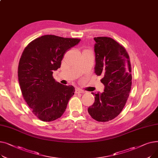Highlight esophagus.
I'll return each mask as SVG.
<instances>
[{
	"instance_id": "1",
	"label": "esophagus",
	"mask_w": 158,
	"mask_h": 158,
	"mask_svg": "<svg viewBox=\"0 0 158 158\" xmlns=\"http://www.w3.org/2000/svg\"><path fill=\"white\" fill-rule=\"evenodd\" d=\"M85 93V91L80 88H76V94H83Z\"/></svg>"
}]
</instances>
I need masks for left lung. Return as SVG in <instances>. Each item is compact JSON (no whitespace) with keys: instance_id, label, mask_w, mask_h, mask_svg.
<instances>
[{"instance_id":"obj_1","label":"left lung","mask_w":158,"mask_h":158,"mask_svg":"<svg viewBox=\"0 0 158 158\" xmlns=\"http://www.w3.org/2000/svg\"><path fill=\"white\" fill-rule=\"evenodd\" d=\"M95 73L103 76L104 92L94 94L95 102L88 107L92 118L108 122L121 113L125 106L132 85L131 64L126 48L110 37H95Z\"/></svg>"}]
</instances>
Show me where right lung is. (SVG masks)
Segmentation results:
<instances>
[{
	"label": "right lung",
	"mask_w": 158,
	"mask_h": 158,
	"mask_svg": "<svg viewBox=\"0 0 158 158\" xmlns=\"http://www.w3.org/2000/svg\"><path fill=\"white\" fill-rule=\"evenodd\" d=\"M80 41L44 35L32 40L23 50L18 68L20 89L32 113L41 121L60 118L74 94L73 86L56 82L52 73L60 68L66 52Z\"/></svg>",
	"instance_id": "add662e5"
}]
</instances>
